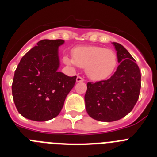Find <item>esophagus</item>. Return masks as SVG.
<instances>
[{
  "label": "esophagus",
  "instance_id": "obj_1",
  "mask_svg": "<svg viewBox=\"0 0 157 157\" xmlns=\"http://www.w3.org/2000/svg\"><path fill=\"white\" fill-rule=\"evenodd\" d=\"M76 82H84V78H82L81 76H78V77L76 78Z\"/></svg>",
  "mask_w": 157,
  "mask_h": 157
}]
</instances>
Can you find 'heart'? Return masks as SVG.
<instances>
[{"mask_svg":"<svg viewBox=\"0 0 157 157\" xmlns=\"http://www.w3.org/2000/svg\"><path fill=\"white\" fill-rule=\"evenodd\" d=\"M72 57L63 58L67 64L85 68L86 75L94 81L109 78L117 66V56L112 49L101 46H78L72 50Z\"/></svg>","mask_w":157,"mask_h":157,"instance_id":"b5f03b06","label":"heart"}]
</instances>
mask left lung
Masks as SVG:
<instances>
[{
	"label": "left lung",
	"instance_id": "obj_1",
	"mask_svg": "<svg viewBox=\"0 0 157 157\" xmlns=\"http://www.w3.org/2000/svg\"><path fill=\"white\" fill-rule=\"evenodd\" d=\"M120 63L116 71L107 80L87 83L86 109L98 121L119 120L130 113L139 98L141 72L135 59L122 45L112 43Z\"/></svg>",
	"mask_w": 157,
	"mask_h": 157
}]
</instances>
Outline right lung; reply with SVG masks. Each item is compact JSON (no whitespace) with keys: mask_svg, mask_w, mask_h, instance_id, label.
Returning a JSON list of instances; mask_svg holds the SVG:
<instances>
[{"mask_svg":"<svg viewBox=\"0 0 157 157\" xmlns=\"http://www.w3.org/2000/svg\"><path fill=\"white\" fill-rule=\"evenodd\" d=\"M61 39L41 40L22 57L15 71L12 90L19 114L44 122L59 114L66 97L76 82L58 71V48Z\"/></svg>","mask_w":157,"mask_h":157,"instance_id":"obj_1","label":"right lung"}]
</instances>
